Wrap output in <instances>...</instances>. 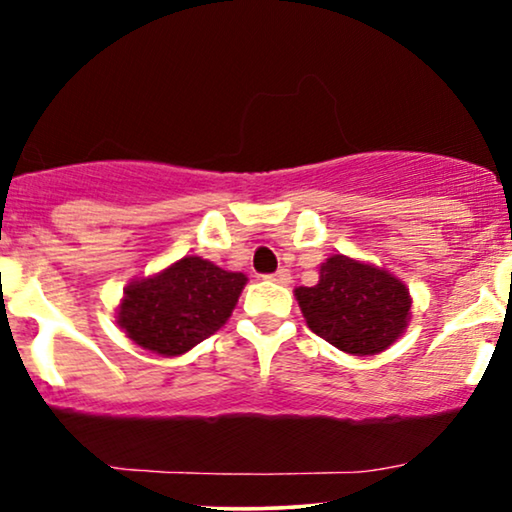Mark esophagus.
I'll use <instances>...</instances> for the list:
<instances>
[{"mask_svg":"<svg viewBox=\"0 0 512 512\" xmlns=\"http://www.w3.org/2000/svg\"><path fill=\"white\" fill-rule=\"evenodd\" d=\"M264 278H269V281H276V283H281V286H288L290 283V271L288 269H278V271H274V274H269V276H264Z\"/></svg>","mask_w":512,"mask_h":512,"instance_id":"obj_1","label":"esophagus"}]
</instances>
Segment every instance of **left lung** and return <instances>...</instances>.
<instances>
[{
	"mask_svg": "<svg viewBox=\"0 0 512 512\" xmlns=\"http://www.w3.org/2000/svg\"><path fill=\"white\" fill-rule=\"evenodd\" d=\"M307 326L342 352L368 357L404 333L411 314L409 290L371 264L333 255L321 264L314 288H297Z\"/></svg>",
	"mask_w": 512,
	"mask_h": 512,
	"instance_id": "left-lung-1",
	"label": "left lung"
}]
</instances>
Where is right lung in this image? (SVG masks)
Listing matches in <instances>:
<instances>
[{"label": "right lung", "instance_id": "right-lung-1", "mask_svg": "<svg viewBox=\"0 0 512 512\" xmlns=\"http://www.w3.org/2000/svg\"><path fill=\"white\" fill-rule=\"evenodd\" d=\"M245 281L238 271L184 257L163 274L132 283L120 304L118 323L137 345L177 357L224 326Z\"/></svg>", "mask_w": 512, "mask_h": 512}]
</instances>
